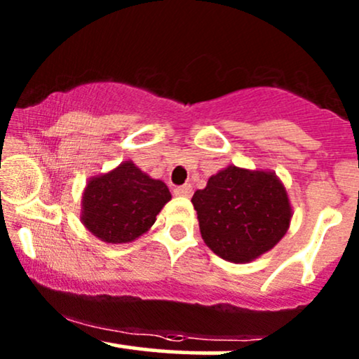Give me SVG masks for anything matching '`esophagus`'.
<instances>
[{"label":"esophagus","mask_w":359,"mask_h":359,"mask_svg":"<svg viewBox=\"0 0 359 359\" xmlns=\"http://www.w3.org/2000/svg\"><path fill=\"white\" fill-rule=\"evenodd\" d=\"M175 196H180V197H191L192 196V185L191 184H185V185H180V187L175 189Z\"/></svg>","instance_id":"34e87169"}]
</instances>
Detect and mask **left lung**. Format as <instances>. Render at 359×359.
<instances>
[{
	"label": "left lung",
	"instance_id": "1",
	"mask_svg": "<svg viewBox=\"0 0 359 359\" xmlns=\"http://www.w3.org/2000/svg\"><path fill=\"white\" fill-rule=\"evenodd\" d=\"M192 204L205 245L233 263L253 262L270 251L292 219L285 185L271 170L228 165L196 191Z\"/></svg>",
	"mask_w": 359,
	"mask_h": 359
}]
</instances>
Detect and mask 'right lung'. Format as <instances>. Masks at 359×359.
Here are the masks:
<instances>
[{"label": "right lung", "instance_id": "obj_1", "mask_svg": "<svg viewBox=\"0 0 359 359\" xmlns=\"http://www.w3.org/2000/svg\"><path fill=\"white\" fill-rule=\"evenodd\" d=\"M172 199L165 182L151 179L131 160L88 180L81 222L97 240L125 245L145 234Z\"/></svg>", "mask_w": 359, "mask_h": 359}]
</instances>
